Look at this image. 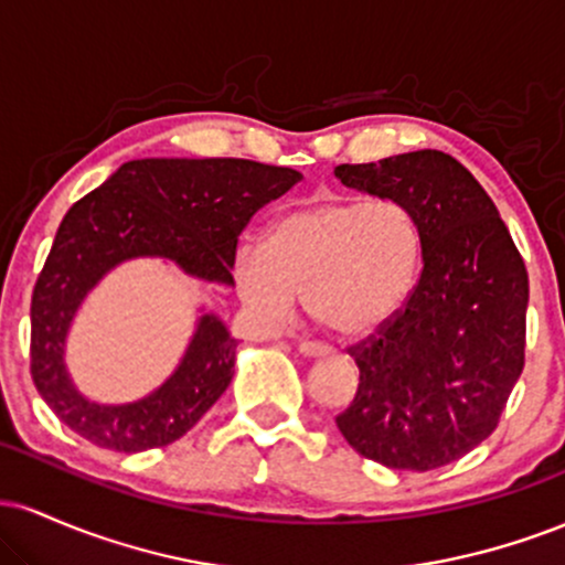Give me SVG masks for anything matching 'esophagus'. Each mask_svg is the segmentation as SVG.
<instances>
[{
  "label": "esophagus",
  "mask_w": 565,
  "mask_h": 565,
  "mask_svg": "<svg viewBox=\"0 0 565 565\" xmlns=\"http://www.w3.org/2000/svg\"><path fill=\"white\" fill-rule=\"evenodd\" d=\"M300 353L308 355V359H321V355L332 353V348L323 345V342H313V340H302L300 342Z\"/></svg>",
  "instance_id": "34e87169"
}]
</instances>
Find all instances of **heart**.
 Returning a JSON list of instances; mask_svg holds the SVG:
<instances>
[{
    "mask_svg": "<svg viewBox=\"0 0 565 565\" xmlns=\"http://www.w3.org/2000/svg\"><path fill=\"white\" fill-rule=\"evenodd\" d=\"M423 231L398 199H329L270 225L263 249L233 265L244 308L265 327L295 316L297 295L316 323L340 337L385 327L412 295Z\"/></svg>",
    "mask_w": 565,
    "mask_h": 565,
    "instance_id": "1",
    "label": "heart"
}]
</instances>
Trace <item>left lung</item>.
<instances>
[{"label": "left lung", "mask_w": 565, "mask_h": 565, "mask_svg": "<svg viewBox=\"0 0 565 565\" xmlns=\"http://www.w3.org/2000/svg\"><path fill=\"white\" fill-rule=\"evenodd\" d=\"M334 174L404 201L423 231V274L404 308L348 348L361 377L337 427L385 468H444L494 433L526 364V265L494 201L449 153L425 148Z\"/></svg>", "instance_id": "obj_1"}]
</instances>
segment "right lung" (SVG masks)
<instances>
[{"label": "right lung", "instance_id": "1", "mask_svg": "<svg viewBox=\"0 0 565 565\" xmlns=\"http://www.w3.org/2000/svg\"><path fill=\"white\" fill-rule=\"evenodd\" d=\"M289 167L249 159H135L76 201L55 233L31 295V377L61 423L89 444L146 451L183 438L233 380L236 340L201 316L164 385L132 404H95L66 372V337L87 291L132 257H164L188 276L233 284L238 236L252 215L300 183Z\"/></svg>", "mask_w": 565, "mask_h": 565}]
</instances>
